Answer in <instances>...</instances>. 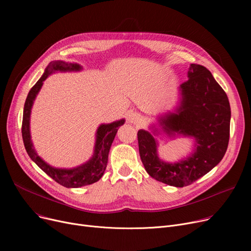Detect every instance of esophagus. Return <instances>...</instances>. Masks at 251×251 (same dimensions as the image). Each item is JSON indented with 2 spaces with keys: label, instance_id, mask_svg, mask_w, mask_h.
Listing matches in <instances>:
<instances>
[{
  "label": "esophagus",
  "instance_id": "esophagus-1",
  "mask_svg": "<svg viewBox=\"0 0 251 251\" xmlns=\"http://www.w3.org/2000/svg\"><path fill=\"white\" fill-rule=\"evenodd\" d=\"M128 122L134 125H139L141 123V116L138 113H130L128 115Z\"/></svg>",
  "mask_w": 251,
  "mask_h": 251
}]
</instances>
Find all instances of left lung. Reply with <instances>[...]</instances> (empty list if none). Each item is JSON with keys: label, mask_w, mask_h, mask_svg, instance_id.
I'll use <instances>...</instances> for the list:
<instances>
[{"label": "left lung", "mask_w": 251, "mask_h": 251, "mask_svg": "<svg viewBox=\"0 0 251 251\" xmlns=\"http://www.w3.org/2000/svg\"><path fill=\"white\" fill-rule=\"evenodd\" d=\"M181 101L174 113L160 118L169 136L181 134L195 140V150L188 157L166 163L157 155L156 129L137 133L141 162L153 179L170 186L184 187L215 168L225 155L230 137L231 109L226 92L201 65L191 64L188 80L179 87Z\"/></svg>", "instance_id": "left-lung-1"}]
</instances>
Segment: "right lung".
<instances>
[{
    "instance_id": "obj_1",
    "label": "right lung",
    "mask_w": 251,
    "mask_h": 251,
    "mask_svg": "<svg viewBox=\"0 0 251 251\" xmlns=\"http://www.w3.org/2000/svg\"><path fill=\"white\" fill-rule=\"evenodd\" d=\"M82 67L77 63H66L63 61H54L49 64L45 70L44 75L39 78V80L32 86L28 96L26 98L23 110L22 119V138L26 151H27L30 159L41 168L44 172L54 179L57 183L67 188H78L81 186L89 185V184L99 181L107 168L108 156L113 140L116 136L119 127L122 126L125 122L124 119L110 124H101L97 131V139L95 146V152L91 159L85 164L73 169H57L48 165L41 156H38L33 149L31 142L29 120L30 112L35 97L41 90L44 81L49 75L56 71H80Z\"/></svg>"
}]
</instances>
